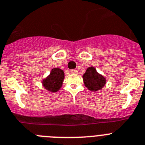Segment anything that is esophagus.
<instances>
[{"label": "esophagus", "instance_id": "esophagus-1", "mask_svg": "<svg viewBox=\"0 0 145 145\" xmlns=\"http://www.w3.org/2000/svg\"><path fill=\"white\" fill-rule=\"evenodd\" d=\"M71 72L72 73V74H77L78 73V71L76 69H71Z\"/></svg>", "mask_w": 145, "mask_h": 145}]
</instances>
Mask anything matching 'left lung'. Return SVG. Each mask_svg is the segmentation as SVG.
I'll list each match as a JSON object with an SVG mask.
<instances>
[{
	"instance_id": "8db88e82",
	"label": "left lung",
	"mask_w": 145,
	"mask_h": 145,
	"mask_svg": "<svg viewBox=\"0 0 145 145\" xmlns=\"http://www.w3.org/2000/svg\"><path fill=\"white\" fill-rule=\"evenodd\" d=\"M84 85L91 91H97L105 86V78L99 74L94 67H89L83 75Z\"/></svg>"
}]
</instances>
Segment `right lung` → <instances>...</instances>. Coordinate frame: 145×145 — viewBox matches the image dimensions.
Returning <instances> with one entry per match:
<instances>
[{"label":"right lung","mask_w":145,"mask_h":145,"mask_svg":"<svg viewBox=\"0 0 145 145\" xmlns=\"http://www.w3.org/2000/svg\"><path fill=\"white\" fill-rule=\"evenodd\" d=\"M63 78H64V73L62 70L58 68L53 69L50 76L44 79L42 84L45 89L50 92H57L62 86Z\"/></svg>","instance_id":"obj_1"}]
</instances>
